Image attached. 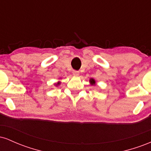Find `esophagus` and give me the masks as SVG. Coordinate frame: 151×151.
Masks as SVG:
<instances>
[{"label":"esophagus","mask_w":151,"mask_h":151,"mask_svg":"<svg viewBox=\"0 0 151 151\" xmlns=\"http://www.w3.org/2000/svg\"><path fill=\"white\" fill-rule=\"evenodd\" d=\"M73 75L75 76V77H77V76L79 75V72L78 71H73Z\"/></svg>","instance_id":"obj_1"}]
</instances>
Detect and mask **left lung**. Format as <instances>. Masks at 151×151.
<instances>
[{
	"label": "left lung",
	"mask_w": 151,
	"mask_h": 151,
	"mask_svg": "<svg viewBox=\"0 0 151 151\" xmlns=\"http://www.w3.org/2000/svg\"><path fill=\"white\" fill-rule=\"evenodd\" d=\"M89 82H90V84H91V85H93V86L96 85V81H95V79H92V78H91V79H90Z\"/></svg>",
	"instance_id": "obj_1"
}]
</instances>
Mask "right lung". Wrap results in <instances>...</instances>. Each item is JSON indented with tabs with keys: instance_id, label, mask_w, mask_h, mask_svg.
Returning a JSON list of instances; mask_svg holds the SVG:
<instances>
[{
	"instance_id": "right-lung-1",
	"label": "right lung",
	"mask_w": 151,
	"mask_h": 151,
	"mask_svg": "<svg viewBox=\"0 0 151 151\" xmlns=\"http://www.w3.org/2000/svg\"><path fill=\"white\" fill-rule=\"evenodd\" d=\"M60 84H61V82H60V81H58V83H56V84H55V86H59V85H60Z\"/></svg>"
}]
</instances>
